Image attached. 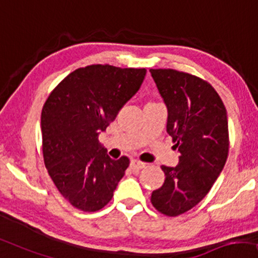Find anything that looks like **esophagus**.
<instances>
[{
  "mask_svg": "<svg viewBox=\"0 0 258 258\" xmlns=\"http://www.w3.org/2000/svg\"><path fill=\"white\" fill-rule=\"evenodd\" d=\"M145 165H146L145 162H141L139 160H132V161H131V164H130V167H131V169H132V170H140V169L144 168Z\"/></svg>",
  "mask_w": 258,
  "mask_h": 258,
  "instance_id": "34e87169",
  "label": "esophagus"
}]
</instances>
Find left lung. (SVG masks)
<instances>
[{
	"mask_svg": "<svg viewBox=\"0 0 258 258\" xmlns=\"http://www.w3.org/2000/svg\"><path fill=\"white\" fill-rule=\"evenodd\" d=\"M167 107V133L180 153L175 167L162 166L165 182L151 202L167 216L193 208L222 172L229 150L226 107L213 86L172 69H151Z\"/></svg>",
	"mask_w": 258,
	"mask_h": 258,
	"instance_id": "obj_1",
	"label": "left lung"
}]
</instances>
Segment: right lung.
<instances>
[{"mask_svg": "<svg viewBox=\"0 0 258 258\" xmlns=\"http://www.w3.org/2000/svg\"><path fill=\"white\" fill-rule=\"evenodd\" d=\"M145 76L146 69L90 65L71 72L46 99L41 115L44 164L75 208L101 209L125 175L128 158L111 159L98 137L138 92Z\"/></svg>", "mask_w": 258, "mask_h": 258, "instance_id": "1", "label": "right lung"}]
</instances>
